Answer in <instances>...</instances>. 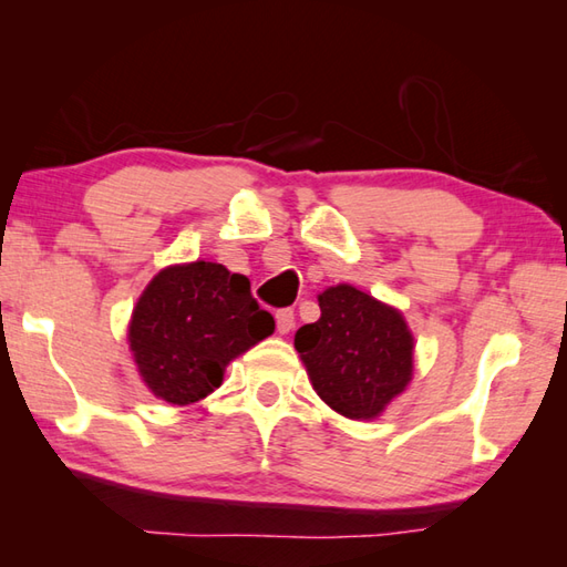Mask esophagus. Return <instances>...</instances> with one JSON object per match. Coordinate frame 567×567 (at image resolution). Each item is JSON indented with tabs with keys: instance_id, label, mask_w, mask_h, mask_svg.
<instances>
[{
	"instance_id": "1",
	"label": "esophagus",
	"mask_w": 567,
	"mask_h": 567,
	"mask_svg": "<svg viewBox=\"0 0 567 567\" xmlns=\"http://www.w3.org/2000/svg\"><path fill=\"white\" fill-rule=\"evenodd\" d=\"M275 321H277V331H280L282 336L290 333L295 329V311L292 309H280L275 315Z\"/></svg>"
}]
</instances>
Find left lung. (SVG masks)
Masks as SVG:
<instances>
[{"label": "left lung", "instance_id": "8db88e82", "mask_svg": "<svg viewBox=\"0 0 567 567\" xmlns=\"http://www.w3.org/2000/svg\"><path fill=\"white\" fill-rule=\"evenodd\" d=\"M321 317L295 333L311 388L333 412L378 419L414 375V336L400 309L353 285L319 295Z\"/></svg>", "mask_w": 567, "mask_h": 567}]
</instances>
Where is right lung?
<instances>
[{"mask_svg":"<svg viewBox=\"0 0 567 567\" xmlns=\"http://www.w3.org/2000/svg\"><path fill=\"white\" fill-rule=\"evenodd\" d=\"M272 331L275 321L252 299L246 275L195 260L153 277L126 339L148 392L187 406L219 388L226 365Z\"/></svg>","mask_w":567,"mask_h":567,"instance_id":"obj_1","label":"right lung"}]
</instances>
